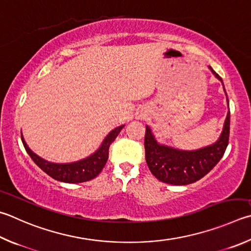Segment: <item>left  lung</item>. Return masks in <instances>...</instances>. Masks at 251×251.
Returning <instances> with one entry per match:
<instances>
[{
    "label": "left lung",
    "instance_id": "left-lung-1",
    "mask_svg": "<svg viewBox=\"0 0 251 251\" xmlns=\"http://www.w3.org/2000/svg\"><path fill=\"white\" fill-rule=\"evenodd\" d=\"M208 69L224 86L222 78L212 67L208 66ZM224 92L228 104L225 89ZM229 123L230 114L228 112L220 138L212 145L195 150H182L158 143L151 128L146 125L145 151L149 170L159 181L173 185H186L202 179L224 156L228 145Z\"/></svg>",
    "mask_w": 251,
    "mask_h": 251
}]
</instances>
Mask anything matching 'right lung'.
<instances>
[{
    "label": "right lung",
    "mask_w": 251,
    "mask_h": 251,
    "mask_svg": "<svg viewBox=\"0 0 251 251\" xmlns=\"http://www.w3.org/2000/svg\"><path fill=\"white\" fill-rule=\"evenodd\" d=\"M124 126L125 125H121L110 131L102 141L101 146L93 153H91L90 156L81 159V160L68 163L51 162L39 157L38 154H36L27 146L24 137H23V134L22 141L29 157L48 176L53 177L54 180L66 182V183H81V182H86L94 179L102 171L108 159V148H110V145L115 140Z\"/></svg>",
    "instance_id": "1"
}]
</instances>
